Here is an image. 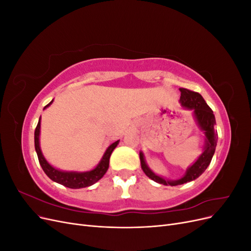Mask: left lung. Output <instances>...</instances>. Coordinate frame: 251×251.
Returning a JSON list of instances; mask_svg holds the SVG:
<instances>
[{
    "label": "left lung",
    "mask_w": 251,
    "mask_h": 251,
    "mask_svg": "<svg viewBox=\"0 0 251 251\" xmlns=\"http://www.w3.org/2000/svg\"><path fill=\"white\" fill-rule=\"evenodd\" d=\"M179 90L181 92V107L186 110L193 111L196 123L204 134V146L202 154L191 166H188L183 177H181L180 179L177 180H169L159 176V175L151 171L149 168L143 153L141 151H139L141 169L144 172V174H146L150 179L157 182V183L171 186L184 184L186 182H191L200 177L205 172V170L207 169V166L211 161L212 156L215 154L218 141V133L215 128L216 118L214 115V112H212V110L208 107V104L205 102L204 98L199 93L194 92V91L187 90L184 88H180Z\"/></svg>",
    "instance_id": "8db88e82"
}]
</instances>
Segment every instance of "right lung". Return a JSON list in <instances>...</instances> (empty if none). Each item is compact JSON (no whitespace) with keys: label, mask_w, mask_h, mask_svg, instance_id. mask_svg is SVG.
<instances>
[{"label":"right lung","mask_w":251,"mask_h":251,"mask_svg":"<svg viewBox=\"0 0 251 251\" xmlns=\"http://www.w3.org/2000/svg\"><path fill=\"white\" fill-rule=\"evenodd\" d=\"M52 102H53V100L44 108V110L48 108ZM40 133H41V117L39 119V124H37L34 131V147H35V151L37 154V158H39L40 164L45 174H46L52 181H54L56 183H59L69 188H82V187L91 186L94 183H96L98 180H100L109 169V162H110V157H111L112 151L119 143V140H117L114 143H112L110 147H108V149L104 151L102 158L100 159V163H98L93 170L88 171V172H73V171L67 172V171L58 170L54 168V166H52L46 160V158L44 157L40 147Z\"/></svg>","instance_id":"1"}]
</instances>
